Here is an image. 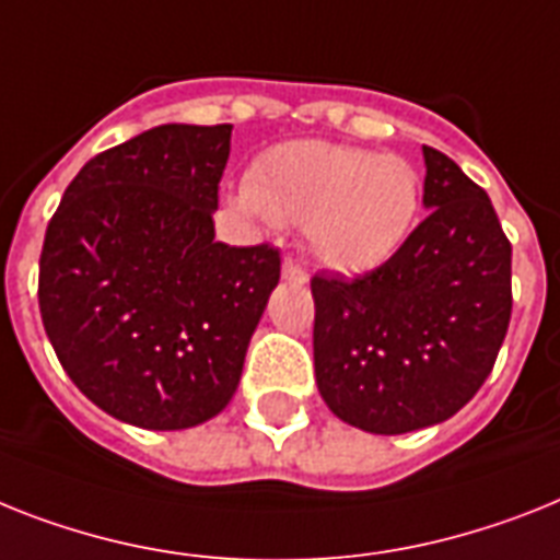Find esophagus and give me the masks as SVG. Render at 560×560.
<instances>
[{
    "instance_id": "esophagus-1",
    "label": "esophagus",
    "mask_w": 560,
    "mask_h": 560,
    "mask_svg": "<svg viewBox=\"0 0 560 560\" xmlns=\"http://www.w3.org/2000/svg\"><path fill=\"white\" fill-rule=\"evenodd\" d=\"M283 280H285V283H306V271L300 269L298 262L285 257V260H283Z\"/></svg>"
}]
</instances>
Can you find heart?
<instances>
[{"label":"heart","mask_w":560,"mask_h":560,"mask_svg":"<svg viewBox=\"0 0 560 560\" xmlns=\"http://www.w3.org/2000/svg\"><path fill=\"white\" fill-rule=\"evenodd\" d=\"M234 206L266 225H303L314 260L337 275L389 262L412 234L420 177L409 160L326 140L275 145L257 160Z\"/></svg>","instance_id":"heart-1"}]
</instances>
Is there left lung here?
Returning <instances> with one entry per match:
<instances>
[{"instance_id":"obj_1","label":"left lung","mask_w":560,"mask_h":560,"mask_svg":"<svg viewBox=\"0 0 560 560\" xmlns=\"http://www.w3.org/2000/svg\"><path fill=\"white\" fill-rule=\"evenodd\" d=\"M429 217L358 280L317 275L314 377L337 418L404 435L460 412L510 329L512 246L487 191L423 145Z\"/></svg>"}]
</instances>
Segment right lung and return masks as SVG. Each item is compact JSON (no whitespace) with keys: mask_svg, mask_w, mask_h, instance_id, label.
<instances>
[{"mask_svg":"<svg viewBox=\"0 0 560 560\" xmlns=\"http://www.w3.org/2000/svg\"><path fill=\"white\" fill-rule=\"evenodd\" d=\"M231 125L171 122L65 188L39 257V312L77 389L154 432L217 418L240 386L280 254L214 240Z\"/></svg>","mask_w":560,"mask_h":560,"instance_id":"add662e5","label":"right lung"}]
</instances>
